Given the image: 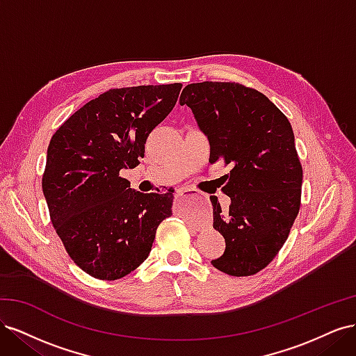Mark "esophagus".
<instances>
[{"mask_svg":"<svg viewBox=\"0 0 356 356\" xmlns=\"http://www.w3.org/2000/svg\"><path fill=\"white\" fill-rule=\"evenodd\" d=\"M187 191H191V190H188V188H178V190H177V197H181V196L184 195V193H187Z\"/></svg>","mask_w":356,"mask_h":356,"instance_id":"1","label":"esophagus"}]
</instances>
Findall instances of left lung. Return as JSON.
Returning <instances> with one entry per match:
<instances>
[{
  "instance_id": "obj_1",
  "label": "left lung",
  "mask_w": 356,
  "mask_h": 356,
  "mask_svg": "<svg viewBox=\"0 0 356 356\" xmlns=\"http://www.w3.org/2000/svg\"><path fill=\"white\" fill-rule=\"evenodd\" d=\"M211 141V165L229 168L222 211L211 196L213 229L225 239L212 266L230 276H252L273 261L301 204L303 166L286 115L257 89L234 81L191 83L182 90Z\"/></svg>"
}]
</instances>
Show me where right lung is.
<instances>
[{"mask_svg":"<svg viewBox=\"0 0 356 356\" xmlns=\"http://www.w3.org/2000/svg\"><path fill=\"white\" fill-rule=\"evenodd\" d=\"M182 84L110 89L51 136L41 187L50 221L71 260L101 281L141 266L174 191H132L120 177L144 157L147 136L174 108Z\"/></svg>","mask_w":356,"mask_h":356,"instance_id":"right-lung-1","label":"right lung"}]
</instances>
